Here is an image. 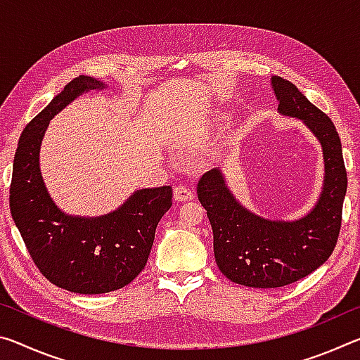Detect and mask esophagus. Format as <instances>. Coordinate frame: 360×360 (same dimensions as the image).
<instances>
[{
	"label": "esophagus",
	"mask_w": 360,
	"mask_h": 360,
	"mask_svg": "<svg viewBox=\"0 0 360 360\" xmlns=\"http://www.w3.org/2000/svg\"><path fill=\"white\" fill-rule=\"evenodd\" d=\"M173 195L176 202H191V200H193V192L186 186H176Z\"/></svg>",
	"instance_id": "esophagus-1"
}]
</instances>
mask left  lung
Listing matches in <instances>:
<instances>
[{
    "mask_svg": "<svg viewBox=\"0 0 360 360\" xmlns=\"http://www.w3.org/2000/svg\"><path fill=\"white\" fill-rule=\"evenodd\" d=\"M271 89L279 103L278 112L302 120L322 148L324 182L311 211L295 221H273L255 214L235 198L219 168L206 172L197 186L198 200L212 227L219 270L230 281L257 289L295 283L330 257L348 187L333 122L285 79L273 76Z\"/></svg>",
    "mask_w": 360,
    "mask_h": 360,
    "instance_id": "obj_1",
    "label": "left lung"
}]
</instances>
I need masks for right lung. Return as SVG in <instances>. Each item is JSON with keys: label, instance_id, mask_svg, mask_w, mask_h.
Segmentation results:
<instances>
[{"label": "right lung", "instance_id": "obj_1", "mask_svg": "<svg viewBox=\"0 0 360 360\" xmlns=\"http://www.w3.org/2000/svg\"><path fill=\"white\" fill-rule=\"evenodd\" d=\"M108 85L79 76L22 131L11 182V214L34 265L52 284L75 294H106L130 284L148 264L155 229L172 208L169 186L139 188L96 217L66 214L53 203L39 168L49 122L72 100Z\"/></svg>", "mask_w": 360, "mask_h": 360}]
</instances>
